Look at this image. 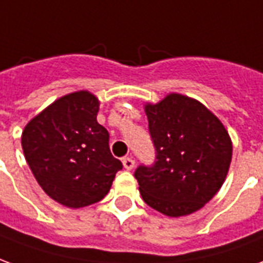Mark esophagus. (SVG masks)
Wrapping results in <instances>:
<instances>
[{"label":"esophagus","mask_w":263,"mask_h":263,"mask_svg":"<svg viewBox=\"0 0 263 263\" xmlns=\"http://www.w3.org/2000/svg\"><path fill=\"white\" fill-rule=\"evenodd\" d=\"M123 165H124L126 170H132L135 167V160L132 157H124L123 158Z\"/></svg>","instance_id":"esophagus-1"}]
</instances>
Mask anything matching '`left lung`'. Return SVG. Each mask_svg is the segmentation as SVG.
Listing matches in <instances>:
<instances>
[{
    "label": "left lung",
    "instance_id": "1",
    "mask_svg": "<svg viewBox=\"0 0 263 263\" xmlns=\"http://www.w3.org/2000/svg\"><path fill=\"white\" fill-rule=\"evenodd\" d=\"M146 115L156 161L135 171L143 200L168 217L195 212L224 184L232 157L228 132L205 106L177 93L147 105Z\"/></svg>",
    "mask_w": 263,
    "mask_h": 263
}]
</instances>
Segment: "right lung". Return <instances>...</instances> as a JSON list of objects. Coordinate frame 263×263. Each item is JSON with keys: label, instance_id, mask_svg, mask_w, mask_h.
<instances>
[{"label": "right lung", "instance_id": "add662e5", "mask_svg": "<svg viewBox=\"0 0 263 263\" xmlns=\"http://www.w3.org/2000/svg\"><path fill=\"white\" fill-rule=\"evenodd\" d=\"M98 111L92 93H70L33 117L22 133V150L38 184L69 208L102 200L123 168L111 156L109 132L96 120Z\"/></svg>", "mask_w": 263, "mask_h": 263}]
</instances>
